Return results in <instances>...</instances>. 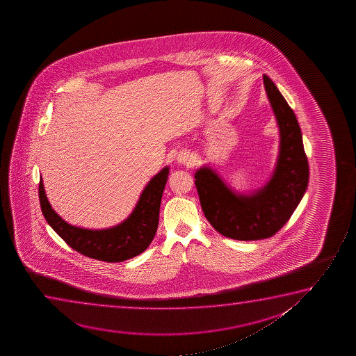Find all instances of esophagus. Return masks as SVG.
Returning a JSON list of instances; mask_svg holds the SVG:
<instances>
[{
	"mask_svg": "<svg viewBox=\"0 0 356 356\" xmlns=\"http://www.w3.org/2000/svg\"><path fill=\"white\" fill-rule=\"evenodd\" d=\"M177 161L181 164H191V158L186 152H181L180 154L177 156Z\"/></svg>",
	"mask_w": 356,
	"mask_h": 356,
	"instance_id": "34e87169",
	"label": "esophagus"
}]
</instances>
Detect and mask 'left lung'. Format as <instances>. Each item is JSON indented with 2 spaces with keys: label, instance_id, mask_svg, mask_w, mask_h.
Returning <instances> with one entry per match:
<instances>
[{
  "label": "left lung",
  "instance_id": "1",
  "mask_svg": "<svg viewBox=\"0 0 356 356\" xmlns=\"http://www.w3.org/2000/svg\"><path fill=\"white\" fill-rule=\"evenodd\" d=\"M264 83L281 134L273 177L253 195H237L209 168L195 174L205 218L219 234L238 241L273 237L292 216L309 182V163L296 114L268 75H264Z\"/></svg>",
  "mask_w": 356,
  "mask_h": 356
}]
</instances>
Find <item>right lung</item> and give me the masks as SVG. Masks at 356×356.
<instances>
[{
    "label": "right lung",
    "instance_id": "1",
    "mask_svg": "<svg viewBox=\"0 0 356 356\" xmlns=\"http://www.w3.org/2000/svg\"><path fill=\"white\" fill-rule=\"evenodd\" d=\"M168 175L166 166L146 186L132 214L112 229H86L67 224L49 204L42 180L39 182L40 205L44 219L69 247L88 258L120 263L145 252L154 238Z\"/></svg>",
    "mask_w": 356,
    "mask_h": 356
}]
</instances>
